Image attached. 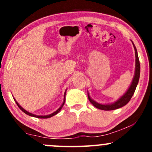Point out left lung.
Returning <instances> with one entry per match:
<instances>
[{
	"instance_id": "1",
	"label": "left lung",
	"mask_w": 152,
	"mask_h": 152,
	"mask_svg": "<svg viewBox=\"0 0 152 152\" xmlns=\"http://www.w3.org/2000/svg\"><path fill=\"white\" fill-rule=\"evenodd\" d=\"M133 46H134V50H135V70H134V76L133 78V80L132 82L131 85L129 87V89L127 90V91L124 94V96H122L118 100L116 101L113 104H99L96 102H95L94 100L90 98L89 93H87V96H88V99L90 102V103L92 104L95 107L98 109H100L102 110H116V109L121 108V107L125 106L126 104H128V102H129L130 99L132 97L133 94H134V91H135V89L137 87V84H138L139 79H140V61H139L138 55H137V49H136L135 46H134V43L132 42Z\"/></svg>"
}]
</instances>
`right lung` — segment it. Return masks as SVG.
Masks as SVG:
<instances>
[{"label":"right lung","instance_id":"1","mask_svg":"<svg viewBox=\"0 0 152 152\" xmlns=\"http://www.w3.org/2000/svg\"><path fill=\"white\" fill-rule=\"evenodd\" d=\"M65 93H66V91H65V95H64V102H63V103H62V104L61 105V107H59V108L58 109V110H56V111H55L54 113H51V114H50V115H34V114H32V113H28V111H26V110H24V109L23 108V107H21V106L19 104H18V102H16V101H15V102H16V104H18V107H19V108L20 109V110H22V111L24 113H26V115H30V116H32V117L37 118H50V117H52V116H53V115H56V114H57V113H59V111H60V110H61V109L62 108V107H63L64 104H65Z\"/></svg>","mask_w":152,"mask_h":152}]
</instances>
